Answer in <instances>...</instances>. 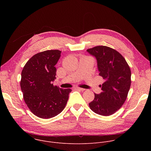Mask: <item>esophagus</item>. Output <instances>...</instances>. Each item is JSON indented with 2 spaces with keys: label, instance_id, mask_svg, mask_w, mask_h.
<instances>
[{
  "label": "esophagus",
  "instance_id": "obj_1",
  "mask_svg": "<svg viewBox=\"0 0 151 151\" xmlns=\"http://www.w3.org/2000/svg\"><path fill=\"white\" fill-rule=\"evenodd\" d=\"M76 90H81V91H84L85 89L84 88H80V87H76L75 88Z\"/></svg>",
  "mask_w": 151,
  "mask_h": 151
}]
</instances>
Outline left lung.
<instances>
[{"instance_id": "1", "label": "left lung", "mask_w": 151, "mask_h": 151, "mask_svg": "<svg viewBox=\"0 0 151 151\" xmlns=\"http://www.w3.org/2000/svg\"><path fill=\"white\" fill-rule=\"evenodd\" d=\"M97 63L99 75L104 79L100 85L102 92L94 93L89 103L96 114L109 116L116 112L124 103L131 85V70L123 56L106 46H97L87 50Z\"/></svg>"}]
</instances>
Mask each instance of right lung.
Returning <instances> with one entry per match:
<instances>
[{
	"mask_svg": "<svg viewBox=\"0 0 151 151\" xmlns=\"http://www.w3.org/2000/svg\"><path fill=\"white\" fill-rule=\"evenodd\" d=\"M59 50H47L34 55L21 72V89L30 111L43 119L60 114L65 107L72 91L54 86L55 64L61 56Z\"/></svg>",
	"mask_w": 151,
	"mask_h": 151,
	"instance_id": "add662e5",
	"label": "right lung"
}]
</instances>
